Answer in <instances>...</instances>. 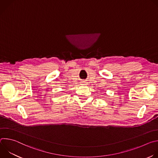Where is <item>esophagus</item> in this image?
Listing matches in <instances>:
<instances>
[{
    "instance_id": "esophagus-1",
    "label": "esophagus",
    "mask_w": 158,
    "mask_h": 158,
    "mask_svg": "<svg viewBox=\"0 0 158 158\" xmlns=\"http://www.w3.org/2000/svg\"><path fill=\"white\" fill-rule=\"evenodd\" d=\"M81 84H82V85H85V82H84V81H83V82H81Z\"/></svg>"
}]
</instances>
